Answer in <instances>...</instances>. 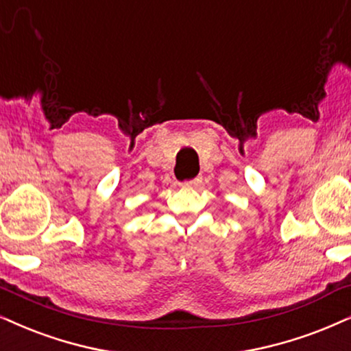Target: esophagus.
Returning a JSON list of instances; mask_svg holds the SVG:
<instances>
[{"label": "esophagus", "mask_w": 351, "mask_h": 351, "mask_svg": "<svg viewBox=\"0 0 351 351\" xmlns=\"http://www.w3.org/2000/svg\"><path fill=\"white\" fill-rule=\"evenodd\" d=\"M199 184H202V179H199V177H195V179L180 182V185H184V186H198Z\"/></svg>", "instance_id": "esophagus-1"}]
</instances>
